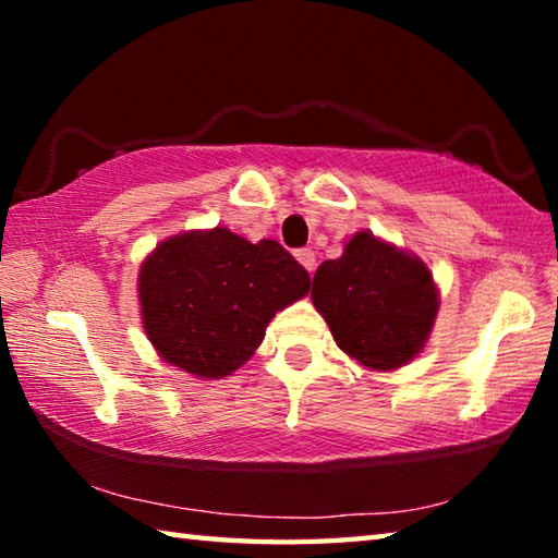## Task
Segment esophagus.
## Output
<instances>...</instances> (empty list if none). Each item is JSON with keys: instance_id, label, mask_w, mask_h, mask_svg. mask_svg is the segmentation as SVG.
<instances>
[{"instance_id": "1", "label": "esophagus", "mask_w": 558, "mask_h": 558, "mask_svg": "<svg viewBox=\"0 0 558 558\" xmlns=\"http://www.w3.org/2000/svg\"><path fill=\"white\" fill-rule=\"evenodd\" d=\"M298 260L302 263V268H305L307 272H315V266H317V256H315V251L313 248H300L298 253Z\"/></svg>"}]
</instances>
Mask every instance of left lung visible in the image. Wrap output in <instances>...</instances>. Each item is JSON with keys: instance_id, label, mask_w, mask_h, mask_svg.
I'll list each match as a JSON object with an SVG mask.
<instances>
[{"instance_id": "left-lung-1", "label": "left lung", "mask_w": 558, "mask_h": 558, "mask_svg": "<svg viewBox=\"0 0 558 558\" xmlns=\"http://www.w3.org/2000/svg\"><path fill=\"white\" fill-rule=\"evenodd\" d=\"M313 302L337 347L372 369H399L436 323L438 290L426 263L359 231L313 278Z\"/></svg>"}]
</instances>
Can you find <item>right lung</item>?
<instances>
[{
  "mask_svg": "<svg viewBox=\"0 0 558 558\" xmlns=\"http://www.w3.org/2000/svg\"><path fill=\"white\" fill-rule=\"evenodd\" d=\"M307 290V270L278 241L251 243L221 226L159 243L140 268L149 342L202 379L248 362L278 310Z\"/></svg>",
  "mask_w": 558,
  "mask_h": 558,
  "instance_id": "add662e5",
  "label": "right lung"
}]
</instances>
